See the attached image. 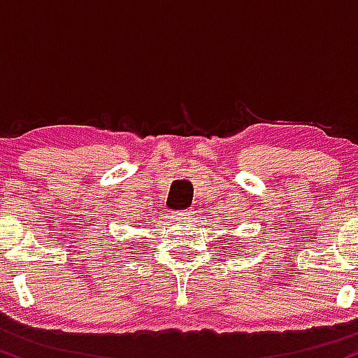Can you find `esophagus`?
<instances>
[{"instance_id":"1","label":"esophagus","mask_w":358,"mask_h":358,"mask_svg":"<svg viewBox=\"0 0 358 358\" xmlns=\"http://www.w3.org/2000/svg\"><path fill=\"white\" fill-rule=\"evenodd\" d=\"M194 211H172L171 215L174 216V220H178V222H187L189 220V216L192 215Z\"/></svg>"}]
</instances>
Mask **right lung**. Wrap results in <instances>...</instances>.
Wrapping results in <instances>:
<instances>
[{"label":"right lung","mask_w":358,"mask_h":358,"mask_svg":"<svg viewBox=\"0 0 358 358\" xmlns=\"http://www.w3.org/2000/svg\"><path fill=\"white\" fill-rule=\"evenodd\" d=\"M147 227H148V224H147Z\"/></svg>","instance_id":"add662e5"}]
</instances>
